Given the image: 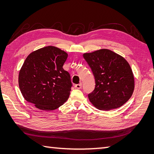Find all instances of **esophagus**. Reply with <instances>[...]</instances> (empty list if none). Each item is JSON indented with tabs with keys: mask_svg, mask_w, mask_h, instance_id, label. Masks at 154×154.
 I'll use <instances>...</instances> for the list:
<instances>
[{
	"mask_svg": "<svg viewBox=\"0 0 154 154\" xmlns=\"http://www.w3.org/2000/svg\"><path fill=\"white\" fill-rule=\"evenodd\" d=\"M75 88H78V89H80V88H82V83H80V84H76V85H75Z\"/></svg>",
	"mask_w": 154,
	"mask_h": 154,
	"instance_id": "obj_1",
	"label": "esophagus"
}]
</instances>
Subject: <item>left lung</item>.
<instances>
[{
  "label": "left lung",
  "instance_id": "8db88e82",
  "mask_svg": "<svg viewBox=\"0 0 154 154\" xmlns=\"http://www.w3.org/2000/svg\"><path fill=\"white\" fill-rule=\"evenodd\" d=\"M83 56L95 78L94 89L88 94L91 103L97 109L105 110L124 105L134 90V74L127 60L106 49Z\"/></svg>",
  "mask_w": 154,
  "mask_h": 154
}]
</instances>
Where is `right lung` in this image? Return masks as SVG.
Instances as JSON below:
<instances>
[{"label":"right lung","instance_id":"add662e5","mask_svg":"<svg viewBox=\"0 0 154 154\" xmlns=\"http://www.w3.org/2000/svg\"><path fill=\"white\" fill-rule=\"evenodd\" d=\"M68 54L54 46L32 52L18 75V85L24 99L42 110L58 109L69 97L72 84L63 69Z\"/></svg>","mask_w":154,"mask_h":154}]
</instances>
